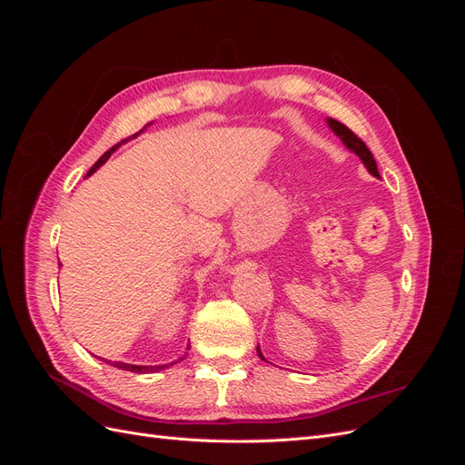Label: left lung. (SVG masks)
Masks as SVG:
<instances>
[{"label": "left lung", "instance_id": "1", "mask_svg": "<svg viewBox=\"0 0 465 465\" xmlns=\"http://www.w3.org/2000/svg\"><path fill=\"white\" fill-rule=\"evenodd\" d=\"M328 125L331 128V132H333L337 137L341 139L343 145H345L349 151H353L355 154H359V159L362 161V164H364V166H367V171H369L372 176L380 178L376 161H374V157H372L371 149H369L367 145H364L362 139H361V137H357L353 132H351L345 124L337 122V120H333V118H328ZM258 355H260V359H262V361H265V359H263V355H262L260 347H258Z\"/></svg>", "mask_w": 465, "mask_h": 465}]
</instances>
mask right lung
Wrapping results in <instances>:
<instances>
[{
    "mask_svg": "<svg viewBox=\"0 0 465 465\" xmlns=\"http://www.w3.org/2000/svg\"><path fill=\"white\" fill-rule=\"evenodd\" d=\"M147 125H149V124H147ZM143 130H145V128H143ZM143 130H142V132H143ZM142 132H137V134H134L132 137H137V135H139V134H142ZM128 139H130V137H128ZM128 139H122V142H120V143H116V145H114V147H112V149H108V151H106V153L103 154V157H101V159H98V161H96V163L93 164V168H91V171L87 173V176H91L93 173H96V171H98V168H101V166H103V164H104V163L108 161V157H110V154H112V153H114V151H116V149H118V147H120L122 143H125V142H128ZM188 349H190V347H188ZM182 359H184V357H180V361H182ZM106 362H108V364H112V367H116V369H122V371H130V372H137V374H145V372H157V371H164L166 367H171V364H173V362H171V364H159V367H139V364H128V362H112V361H106ZM176 362H178V361H176Z\"/></svg>",
    "mask_w": 465,
    "mask_h": 465,
    "instance_id": "add662e5",
    "label": "right lung"
}]
</instances>
